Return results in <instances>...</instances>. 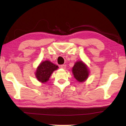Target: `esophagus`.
<instances>
[{"label": "esophagus", "instance_id": "1", "mask_svg": "<svg viewBox=\"0 0 126 126\" xmlns=\"http://www.w3.org/2000/svg\"><path fill=\"white\" fill-rule=\"evenodd\" d=\"M61 68H62V69H65L66 68V65L65 64H62L61 65Z\"/></svg>", "mask_w": 126, "mask_h": 126}]
</instances>
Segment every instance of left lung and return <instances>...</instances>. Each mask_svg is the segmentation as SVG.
Returning <instances> with one entry per match:
<instances>
[{
	"label": "left lung",
	"instance_id": "left-lung-1",
	"mask_svg": "<svg viewBox=\"0 0 126 126\" xmlns=\"http://www.w3.org/2000/svg\"><path fill=\"white\" fill-rule=\"evenodd\" d=\"M72 72L75 78L79 82L86 80L89 76V69L82 61H78L72 68Z\"/></svg>",
	"mask_w": 126,
	"mask_h": 126
}]
</instances>
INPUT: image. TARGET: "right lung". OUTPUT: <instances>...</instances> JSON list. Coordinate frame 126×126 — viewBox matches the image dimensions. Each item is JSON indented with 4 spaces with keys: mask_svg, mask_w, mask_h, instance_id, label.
<instances>
[{
    "mask_svg": "<svg viewBox=\"0 0 126 126\" xmlns=\"http://www.w3.org/2000/svg\"><path fill=\"white\" fill-rule=\"evenodd\" d=\"M58 68V65L51 62L49 61H46L40 63L37 68L35 77L38 80L42 83L48 81L51 74Z\"/></svg>",
    "mask_w": 126,
    "mask_h": 126,
    "instance_id": "add662e5",
    "label": "right lung"
}]
</instances>
